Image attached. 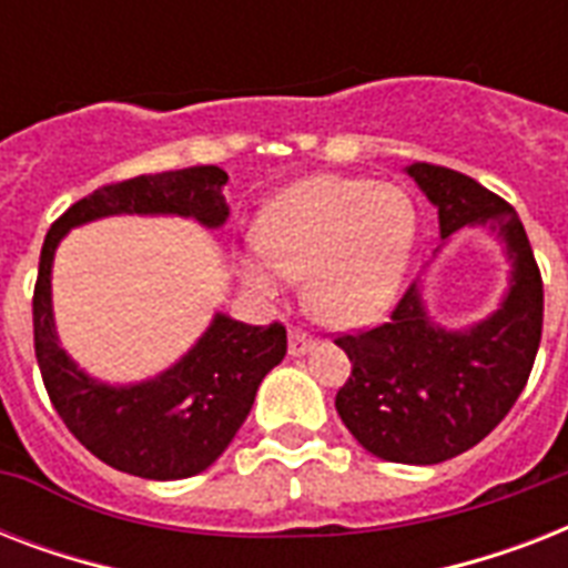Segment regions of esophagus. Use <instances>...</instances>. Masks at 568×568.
Segmentation results:
<instances>
[{"label":"esophagus","instance_id":"esophagus-1","mask_svg":"<svg viewBox=\"0 0 568 568\" xmlns=\"http://www.w3.org/2000/svg\"><path fill=\"white\" fill-rule=\"evenodd\" d=\"M312 347H315V338H312L306 329L301 327L288 329V354L303 356V354H310Z\"/></svg>","mask_w":568,"mask_h":568}]
</instances>
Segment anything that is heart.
<instances>
[{
    "label": "heart",
    "instance_id": "heart-1",
    "mask_svg": "<svg viewBox=\"0 0 568 568\" xmlns=\"http://www.w3.org/2000/svg\"><path fill=\"white\" fill-rule=\"evenodd\" d=\"M415 244V203L397 185L363 176H312L262 209L258 253L241 274L274 292L276 274L303 280L310 312L333 327H354L386 310L400 288Z\"/></svg>",
    "mask_w": 568,
    "mask_h": 568
}]
</instances>
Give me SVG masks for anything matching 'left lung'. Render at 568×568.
Masks as SVG:
<instances>
[{
  "mask_svg": "<svg viewBox=\"0 0 568 568\" xmlns=\"http://www.w3.org/2000/svg\"><path fill=\"white\" fill-rule=\"evenodd\" d=\"M406 173L439 209L442 239L477 223L504 241L513 262L501 310L475 327L433 324L422 285L409 283L388 321L336 338L354 365L336 395L347 430L374 457L433 466L475 448L521 395L542 338V276L507 200L439 164L415 162Z\"/></svg>",
  "mask_w": 568,
  "mask_h": 568,
  "instance_id": "8db88e82",
  "label": "left lung"
}]
</instances>
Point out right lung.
Listing matches in <instances>:
<instances>
[{
    "instance_id": "add662e5",
    "label": "right lung",
    "mask_w": 568,
    "mask_h": 568,
    "mask_svg": "<svg viewBox=\"0 0 568 568\" xmlns=\"http://www.w3.org/2000/svg\"><path fill=\"white\" fill-rule=\"evenodd\" d=\"M226 173L214 164L111 182L73 203L47 232L31 297L34 356L49 400L67 430L105 466L182 480L221 457L256 400L258 383L285 356V327H250L214 315L212 327L155 379L135 386L97 383L61 351L52 321V256L67 230L109 214H182L205 226L226 221Z\"/></svg>"
}]
</instances>
